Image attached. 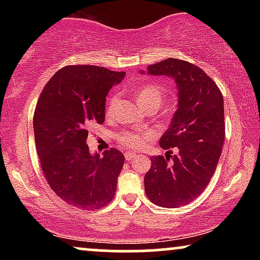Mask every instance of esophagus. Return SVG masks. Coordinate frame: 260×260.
I'll list each match as a JSON object with an SVG mask.
<instances>
[{"instance_id": "esophagus-1", "label": "esophagus", "mask_w": 260, "mask_h": 260, "mask_svg": "<svg viewBox=\"0 0 260 260\" xmlns=\"http://www.w3.org/2000/svg\"><path fill=\"white\" fill-rule=\"evenodd\" d=\"M124 156H125L126 161H131V159H133V158L135 157V154H134V152L127 151V152H125V154H124Z\"/></svg>"}]
</instances>
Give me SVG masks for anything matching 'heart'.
<instances>
[{
	"label": "heart",
	"instance_id": "b5f03b06",
	"mask_svg": "<svg viewBox=\"0 0 260 260\" xmlns=\"http://www.w3.org/2000/svg\"><path fill=\"white\" fill-rule=\"evenodd\" d=\"M166 90L159 85L149 84L144 85L135 91V98L136 102L142 108L145 109L150 105H159L161 106L163 98H165ZM117 102H118V95L113 93L109 98L108 105H106V116H112L115 112ZM148 133H130V131H123L119 134L118 140L122 144L129 148H140L144 144V142L148 140Z\"/></svg>",
	"mask_w": 260,
	"mask_h": 260
}]
</instances>
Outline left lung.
<instances>
[{"instance_id":"8db88e82","label":"left lung","mask_w":260,"mask_h":260,"mask_svg":"<svg viewBox=\"0 0 260 260\" xmlns=\"http://www.w3.org/2000/svg\"><path fill=\"white\" fill-rule=\"evenodd\" d=\"M140 73L168 77L176 84V110L159 145L176 148L177 154L152 156L144 188L155 205L177 208L198 198L215 172L225 140L223 98L200 67L183 60L168 58Z\"/></svg>"}]
</instances>
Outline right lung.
<instances>
[{
  "mask_svg": "<svg viewBox=\"0 0 260 260\" xmlns=\"http://www.w3.org/2000/svg\"><path fill=\"white\" fill-rule=\"evenodd\" d=\"M124 72L66 66L46 85L33 125L41 169L53 191L80 209H97L115 197L124 155L116 149L91 154L88 127L105 119L106 95Z\"/></svg>",
  "mask_w": 260,
  "mask_h": 260,
  "instance_id": "add662e5",
  "label": "right lung"
}]
</instances>
